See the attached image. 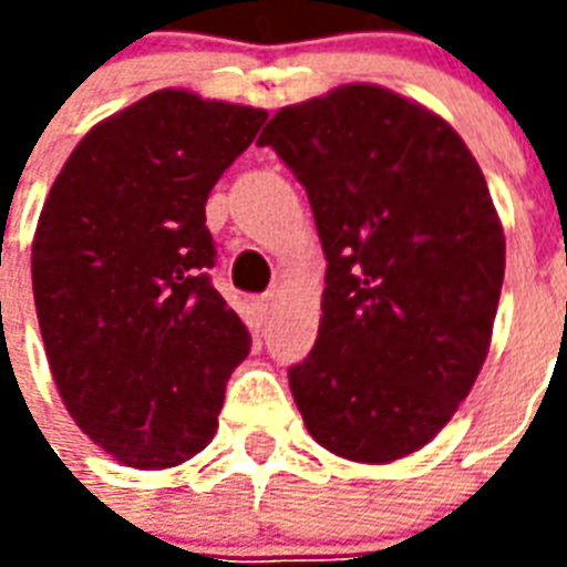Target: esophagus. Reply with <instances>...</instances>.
<instances>
[{"mask_svg":"<svg viewBox=\"0 0 567 567\" xmlns=\"http://www.w3.org/2000/svg\"><path fill=\"white\" fill-rule=\"evenodd\" d=\"M272 307H276V295H260L258 300H255V309H258L260 319H267L272 312Z\"/></svg>","mask_w":567,"mask_h":567,"instance_id":"esophagus-1","label":"esophagus"}]
</instances>
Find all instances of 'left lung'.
<instances>
[{"instance_id": "left-lung-1", "label": "left lung", "mask_w": 567, "mask_h": 567, "mask_svg": "<svg viewBox=\"0 0 567 567\" xmlns=\"http://www.w3.org/2000/svg\"><path fill=\"white\" fill-rule=\"evenodd\" d=\"M270 145L307 187L328 272L316 346L288 370L309 434L385 464L437 437L486 361L504 230L462 136L398 93L285 105Z\"/></svg>"}]
</instances>
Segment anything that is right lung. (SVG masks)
<instances>
[{
	"label": "right lung",
	"mask_w": 567,
	"mask_h": 567,
	"mask_svg": "<svg viewBox=\"0 0 567 567\" xmlns=\"http://www.w3.org/2000/svg\"><path fill=\"white\" fill-rule=\"evenodd\" d=\"M264 109L157 91L69 154L32 239V295L69 416L117 462L161 471L215 437L251 349L212 288L206 199Z\"/></svg>",
	"instance_id": "obj_1"
}]
</instances>
